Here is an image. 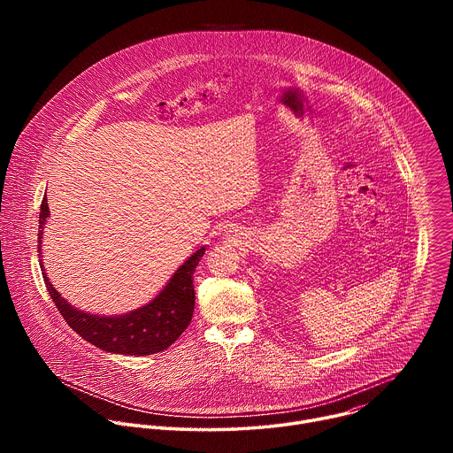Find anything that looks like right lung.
Wrapping results in <instances>:
<instances>
[{
  "instance_id": "obj_1",
  "label": "right lung",
  "mask_w": 453,
  "mask_h": 453,
  "mask_svg": "<svg viewBox=\"0 0 453 453\" xmlns=\"http://www.w3.org/2000/svg\"><path fill=\"white\" fill-rule=\"evenodd\" d=\"M50 215L48 201L42 199L39 213V257L42 254V229ZM206 247L193 252L188 260L173 273L166 287L145 306L131 310L123 315H96L82 311L64 299L48 280L42 262L44 285L70 328L93 346L116 355H154L172 346L188 328L193 308H196V290H193V273H196Z\"/></svg>"
}]
</instances>
